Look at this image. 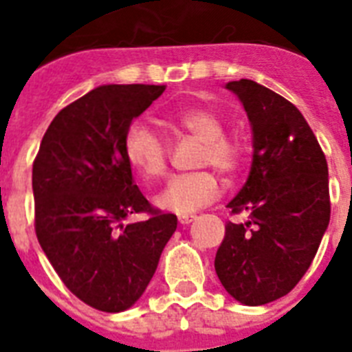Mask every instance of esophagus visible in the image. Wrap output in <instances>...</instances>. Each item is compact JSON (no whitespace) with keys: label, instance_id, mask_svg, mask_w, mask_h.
<instances>
[{"label":"esophagus","instance_id":"1","mask_svg":"<svg viewBox=\"0 0 352 352\" xmlns=\"http://www.w3.org/2000/svg\"><path fill=\"white\" fill-rule=\"evenodd\" d=\"M192 221H195V215H193V214L179 215V223H181V225H190Z\"/></svg>","mask_w":352,"mask_h":352}]
</instances>
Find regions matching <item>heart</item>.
<instances>
[{
	"mask_svg": "<svg viewBox=\"0 0 352 352\" xmlns=\"http://www.w3.org/2000/svg\"><path fill=\"white\" fill-rule=\"evenodd\" d=\"M170 122L182 131L203 140L197 166H214L230 175L241 166L243 148L234 138L225 137L226 124L219 113L210 107H184L173 113ZM124 155L133 170L144 179H159L168 170L170 148L157 127L144 120H135L124 135ZM221 182L208 170L184 173L170 179L155 197L157 206L173 214H192L219 197Z\"/></svg>",
	"mask_w": 352,
	"mask_h": 352,
	"instance_id": "1",
	"label": "heart"
}]
</instances>
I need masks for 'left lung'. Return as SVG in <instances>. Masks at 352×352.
Instances as JSON below:
<instances>
[{
  "mask_svg": "<svg viewBox=\"0 0 352 352\" xmlns=\"http://www.w3.org/2000/svg\"><path fill=\"white\" fill-rule=\"evenodd\" d=\"M252 127V166L228 203L246 223H226L215 272L243 305L289 294L309 270L331 219L327 160L300 109L254 80L228 82Z\"/></svg>",
  "mask_w": 352,
  "mask_h": 352,
  "instance_id": "obj_1",
  "label": "left lung"
}]
</instances>
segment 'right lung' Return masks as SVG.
Here are the masks:
<instances>
[{"label":"right lung","instance_id":"right-lung-1","mask_svg":"<svg viewBox=\"0 0 352 352\" xmlns=\"http://www.w3.org/2000/svg\"><path fill=\"white\" fill-rule=\"evenodd\" d=\"M164 85H100L58 113L32 164L34 228L65 287L104 312L144 294L177 228L133 182L124 135ZM146 211L148 221L126 223Z\"/></svg>","mask_w":352,"mask_h":352}]
</instances>
